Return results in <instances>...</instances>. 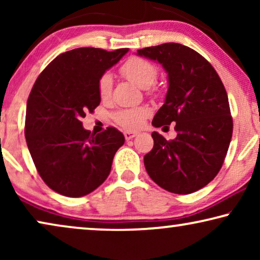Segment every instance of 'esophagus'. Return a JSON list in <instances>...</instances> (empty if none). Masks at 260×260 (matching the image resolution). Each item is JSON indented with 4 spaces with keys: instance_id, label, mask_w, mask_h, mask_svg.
I'll use <instances>...</instances> for the list:
<instances>
[{
    "instance_id": "obj_1",
    "label": "esophagus",
    "mask_w": 260,
    "mask_h": 260,
    "mask_svg": "<svg viewBox=\"0 0 260 260\" xmlns=\"http://www.w3.org/2000/svg\"><path fill=\"white\" fill-rule=\"evenodd\" d=\"M138 135L137 131H124V137H125L126 141L133 140L134 137H136Z\"/></svg>"
}]
</instances>
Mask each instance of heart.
<instances>
[{
	"mask_svg": "<svg viewBox=\"0 0 260 260\" xmlns=\"http://www.w3.org/2000/svg\"><path fill=\"white\" fill-rule=\"evenodd\" d=\"M120 72L130 81L142 88H149L157 79V69L154 63L140 56H131L120 67ZM112 90V76L110 73L102 74L98 81V92L103 99L109 98ZM149 115L148 108L122 109L113 113V120L125 129H137L143 124Z\"/></svg>",
	"mask_w": 260,
	"mask_h": 260,
	"instance_id": "obj_1",
	"label": "heart"
}]
</instances>
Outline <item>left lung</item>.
<instances>
[{
  "label": "left lung",
  "instance_id": "obj_1",
  "mask_svg": "<svg viewBox=\"0 0 260 260\" xmlns=\"http://www.w3.org/2000/svg\"><path fill=\"white\" fill-rule=\"evenodd\" d=\"M137 54L161 63L168 73L165 104L152 125L175 123L177 133L170 141L151 134L154 148L144 156L145 169L163 189L190 194L214 179L229 150L233 120L225 86L214 67L187 46L168 42Z\"/></svg>",
  "mask_w": 260,
  "mask_h": 260
}]
</instances>
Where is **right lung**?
Returning a JSON list of instances; mask_svg holds the SVG:
<instances>
[{
    "instance_id": "1",
    "label": "right lung",
    "mask_w": 260,
    "mask_h": 260,
    "mask_svg": "<svg viewBox=\"0 0 260 260\" xmlns=\"http://www.w3.org/2000/svg\"><path fill=\"white\" fill-rule=\"evenodd\" d=\"M129 51L81 47L56 56L38 77L27 101L24 136L39 175L69 198L90 194L108 179L123 134L94 135L81 118L101 103L98 81Z\"/></svg>"
}]
</instances>
